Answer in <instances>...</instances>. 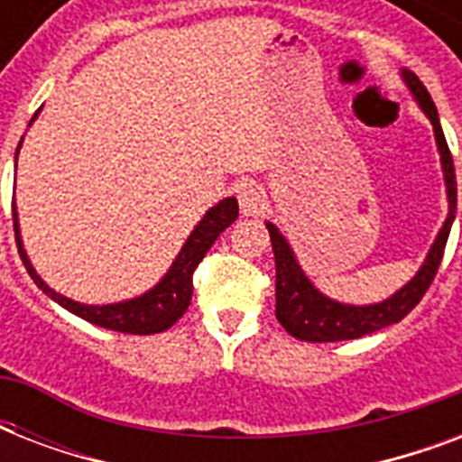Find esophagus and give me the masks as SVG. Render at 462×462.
Instances as JSON below:
<instances>
[{
    "label": "esophagus",
    "mask_w": 462,
    "mask_h": 462,
    "mask_svg": "<svg viewBox=\"0 0 462 462\" xmlns=\"http://www.w3.org/2000/svg\"><path fill=\"white\" fill-rule=\"evenodd\" d=\"M237 201L239 208H242V216L256 217L261 216V213H266L268 208L266 191H263L256 181H245V184H239Z\"/></svg>",
    "instance_id": "obj_1"
}]
</instances>
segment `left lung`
Returning <instances> with one entry per match:
<instances>
[{
  "mask_svg": "<svg viewBox=\"0 0 462 462\" xmlns=\"http://www.w3.org/2000/svg\"><path fill=\"white\" fill-rule=\"evenodd\" d=\"M401 79L408 86L417 107L424 112V117L430 119L431 129H434L439 162H441V172H444L448 213L439 227L437 237L431 242L430 252L424 256L422 266L417 268V273L402 288L395 290L393 295L374 304L337 302L333 297L323 295L321 290L311 282L307 271L300 266L295 249L288 242V237L282 235L281 227L266 220L275 254V316L290 336L307 340V343L355 340V337L369 336V333H376L386 326L402 321L420 304L422 295L434 281V275H437L441 256H444L446 242H448L456 210H458V187H456L453 158L430 90L424 88V83L410 69H401Z\"/></svg>",
  "mask_w": 462,
  "mask_h": 462,
  "instance_id": "left-lung-1",
  "label": "left lung"
}]
</instances>
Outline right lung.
<instances>
[{
    "label": "right lung",
    "mask_w": 462,
    "mask_h": 462,
    "mask_svg": "<svg viewBox=\"0 0 462 462\" xmlns=\"http://www.w3.org/2000/svg\"><path fill=\"white\" fill-rule=\"evenodd\" d=\"M42 110V107H40ZM40 110L32 115L31 125L38 119ZM28 125V126H31ZM23 146V139L16 148L18 151ZM239 216V206L235 196L220 199L213 208L206 210V216L196 223V227L189 232L187 242L181 245L180 254L174 256L172 266L167 268L165 275L155 282L153 288L141 292V295L132 297V300H122V302H110V304H86L76 302L71 297H64L61 292L52 290L42 278L38 275L35 266L28 259V252L23 246V237H21V225H18V210L16 201H14V230H16V245L21 261H23L25 271L32 278V282L45 292L52 302L64 307L71 314L81 316L83 321L96 323L100 328L107 330H119V333H134V336H151V333H162L170 326L180 321L187 307L191 304V273L194 268L201 263L213 242L220 237V232L225 227H230Z\"/></svg>",
    "instance_id": "add662e5"
}]
</instances>
